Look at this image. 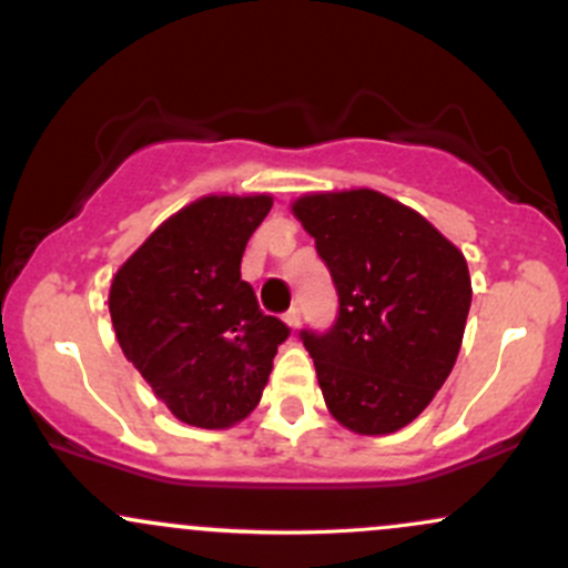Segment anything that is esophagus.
<instances>
[{
  "instance_id": "esophagus-1",
  "label": "esophagus",
  "mask_w": 568,
  "mask_h": 568,
  "mask_svg": "<svg viewBox=\"0 0 568 568\" xmlns=\"http://www.w3.org/2000/svg\"><path fill=\"white\" fill-rule=\"evenodd\" d=\"M284 322L292 327V331H297V325H301V308H290V311H286Z\"/></svg>"
}]
</instances>
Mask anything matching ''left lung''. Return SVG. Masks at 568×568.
<instances>
[{
  "label": "left lung",
  "instance_id": "left-lung-1",
  "mask_svg": "<svg viewBox=\"0 0 568 568\" xmlns=\"http://www.w3.org/2000/svg\"><path fill=\"white\" fill-rule=\"evenodd\" d=\"M338 292L325 333L301 331L331 414L363 436L395 433L447 382L471 308L466 257L425 216L374 189L292 205Z\"/></svg>",
  "mask_w": 568,
  "mask_h": 568
}]
</instances>
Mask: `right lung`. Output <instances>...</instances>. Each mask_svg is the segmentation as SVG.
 Wrapping results in <instances>:
<instances>
[{"label":"right lung","instance_id":"right-lung-1","mask_svg":"<svg viewBox=\"0 0 568 568\" xmlns=\"http://www.w3.org/2000/svg\"><path fill=\"white\" fill-rule=\"evenodd\" d=\"M271 205L267 194L197 200L160 224L111 284L121 352L194 428H230L248 417L290 338L241 278L243 248Z\"/></svg>","mask_w":568,"mask_h":568}]
</instances>
